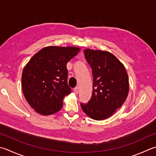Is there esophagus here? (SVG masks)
Instances as JSON below:
<instances>
[{"instance_id": "34e87169", "label": "esophagus", "mask_w": 156, "mask_h": 156, "mask_svg": "<svg viewBox=\"0 0 156 156\" xmlns=\"http://www.w3.org/2000/svg\"><path fill=\"white\" fill-rule=\"evenodd\" d=\"M73 91H74L76 94H78V93H79V87H75L74 89H73Z\"/></svg>"}]
</instances>
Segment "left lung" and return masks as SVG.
Masks as SVG:
<instances>
[{"instance_id": "1", "label": "left lung", "mask_w": 156, "mask_h": 156, "mask_svg": "<svg viewBox=\"0 0 156 156\" xmlns=\"http://www.w3.org/2000/svg\"><path fill=\"white\" fill-rule=\"evenodd\" d=\"M84 53L91 67L93 83L90 100L80 106L93 119H106L126 101L129 92L128 76L123 64L108 51L87 48Z\"/></svg>"}]
</instances>
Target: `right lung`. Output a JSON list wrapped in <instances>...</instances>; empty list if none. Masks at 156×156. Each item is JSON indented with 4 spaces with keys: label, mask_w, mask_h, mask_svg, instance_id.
<instances>
[{
    "label": "right lung",
    "mask_w": 156,
    "mask_h": 156,
    "mask_svg": "<svg viewBox=\"0 0 156 156\" xmlns=\"http://www.w3.org/2000/svg\"><path fill=\"white\" fill-rule=\"evenodd\" d=\"M78 47L48 46L37 52L25 66L22 89L29 105L42 115L59 111L71 93L66 65L77 55Z\"/></svg>",
    "instance_id": "1"
}]
</instances>
